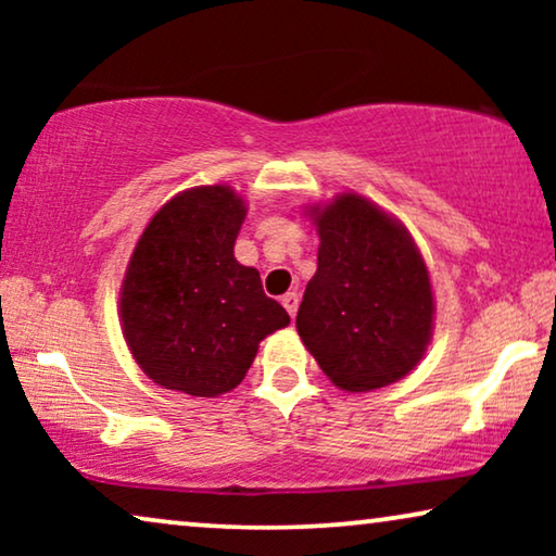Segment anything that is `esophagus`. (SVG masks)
Returning <instances> with one entry per match:
<instances>
[{
    "mask_svg": "<svg viewBox=\"0 0 556 556\" xmlns=\"http://www.w3.org/2000/svg\"><path fill=\"white\" fill-rule=\"evenodd\" d=\"M280 303H283L286 306V311H288V316H295V311H299V293H286L283 299H280Z\"/></svg>",
    "mask_w": 556,
    "mask_h": 556,
    "instance_id": "esophagus-1",
    "label": "esophagus"
}]
</instances>
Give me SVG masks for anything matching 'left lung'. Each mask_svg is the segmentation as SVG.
<instances>
[{"mask_svg": "<svg viewBox=\"0 0 556 556\" xmlns=\"http://www.w3.org/2000/svg\"><path fill=\"white\" fill-rule=\"evenodd\" d=\"M318 268L295 329L324 375L346 392L397 382L432 337L430 273L407 227L354 192L311 207Z\"/></svg>", "mask_w": 556, "mask_h": 556, "instance_id": "1", "label": "left lung"}]
</instances>
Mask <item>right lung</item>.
<instances>
[{"label": "right lung", "instance_id": "1", "mask_svg": "<svg viewBox=\"0 0 556 556\" xmlns=\"http://www.w3.org/2000/svg\"><path fill=\"white\" fill-rule=\"evenodd\" d=\"M245 202L225 185L179 192L151 217L121 286L124 339L143 375L192 397L245 379L268 333L291 324L263 293L261 273L235 261Z\"/></svg>", "mask_w": 556, "mask_h": 556}]
</instances>
